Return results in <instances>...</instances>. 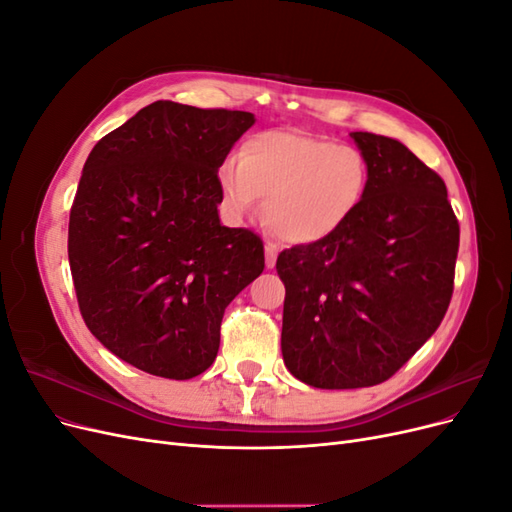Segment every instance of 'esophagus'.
<instances>
[{
    "label": "esophagus",
    "instance_id": "esophagus-1",
    "mask_svg": "<svg viewBox=\"0 0 512 512\" xmlns=\"http://www.w3.org/2000/svg\"><path fill=\"white\" fill-rule=\"evenodd\" d=\"M265 256H267V269H273L277 260V245L273 241L265 243Z\"/></svg>",
    "mask_w": 512,
    "mask_h": 512
}]
</instances>
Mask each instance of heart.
<instances>
[{"instance_id": "1", "label": "heart", "mask_w": 512, "mask_h": 512, "mask_svg": "<svg viewBox=\"0 0 512 512\" xmlns=\"http://www.w3.org/2000/svg\"><path fill=\"white\" fill-rule=\"evenodd\" d=\"M367 181L356 147L284 130L250 136L239 160L228 158L218 170L226 218L239 222L267 198V224L292 245L318 243L342 228L361 207Z\"/></svg>"}]
</instances>
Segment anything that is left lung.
Masks as SVG:
<instances>
[{
    "mask_svg": "<svg viewBox=\"0 0 512 512\" xmlns=\"http://www.w3.org/2000/svg\"><path fill=\"white\" fill-rule=\"evenodd\" d=\"M350 136L369 170L361 207L275 265L286 286L284 363L316 389L389 380L436 333L453 297L459 222L442 177L395 138Z\"/></svg>",
    "mask_w": 512,
    "mask_h": 512,
    "instance_id": "left-lung-1",
    "label": "left lung"
}]
</instances>
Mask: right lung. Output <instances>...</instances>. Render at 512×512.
<instances>
[{
  "label": "right lung",
  "instance_id": "obj_1",
  "mask_svg": "<svg viewBox=\"0 0 512 512\" xmlns=\"http://www.w3.org/2000/svg\"><path fill=\"white\" fill-rule=\"evenodd\" d=\"M254 121L158 100L83 166L68 228L76 299L98 342L147 374L209 369L224 309L265 269L260 237L218 215V170Z\"/></svg>",
  "mask_w": 512,
  "mask_h": 512
}]
</instances>
